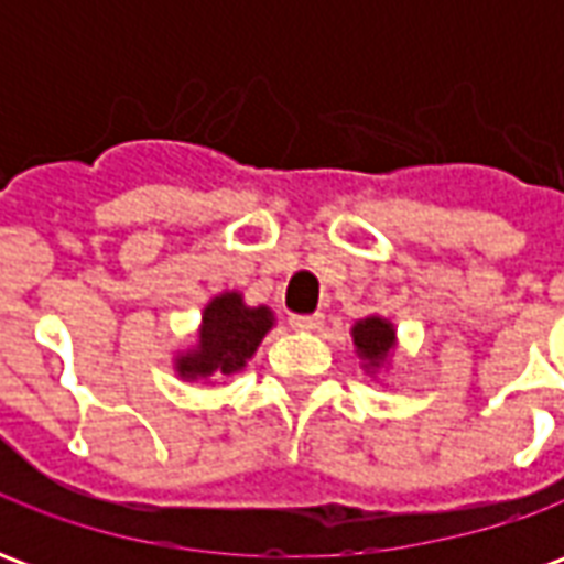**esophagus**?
Listing matches in <instances>:
<instances>
[{
  "label": "esophagus",
  "instance_id": "esophagus-1",
  "mask_svg": "<svg viewBox=\"0 0 564 564\" xmlns=\"http://www.w3.org/2000/svg\"><path fill=\"white\" fill-rule=\"evenodd\" d=\"M290 326L299 332H317L323 326V314H293Z\"/></svg>",
  "mask_w": 564,
  "mask_h": 564
}]
</instances>
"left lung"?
<instances>
[{"instance_id":"1","label":"left lung","mask_w":564,"mask_h":564,"mask_svg":"<svg viewBox=\"0 0 564 564\" xmlns=\"http://www.w3.org/2000/svg\"><path fill=\"white\" fill-rule=\"evenodd\" d=\"M392 341H395V332H392V326L387 323V319L368 317L362 319V323H356L354 344L359 347V354L366 356L371 366L390 354Z\"/></svg>"}]
</instances>
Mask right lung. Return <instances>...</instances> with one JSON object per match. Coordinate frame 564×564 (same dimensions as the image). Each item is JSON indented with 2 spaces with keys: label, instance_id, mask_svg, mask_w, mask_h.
Returning <instances> with one entry per match:
<instances>
[{
  "label": "right lung",
  "instance_id": "add662e5",
  "mask_svg": "<svg viewBox=\"0 0 564 564\" xmlns=\"http://www.w3.org/2000/svg\"><path fill=\"white\" fill-rule=\"evenodd\" d=\"M271 329L269 307H247L238 293L217 295L202 317L198 350L177 359V371L184 378H205V375H232L245 366V359Z\"/></svg>",
  "mask_w": 564,
  "mask_h": 564
}]
</instances>
